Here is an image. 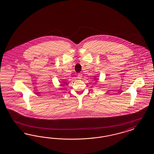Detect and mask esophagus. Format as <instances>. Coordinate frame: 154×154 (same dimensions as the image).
<instances>
[{
    "instance_id": "34e87169",
    "label": "esophagus",
    "mask_w": 154,
    "mask_h": 154,
    "mask_svg": "<svg viewBox=\"0 0 154 154\" xmlns=\"http://www.w3.org/2000/svg\"><path fill=\"white\" fill-rule=\"evenodd\" d=\"M82 77H83V74H82V73H79V74H77V78H78V79H81L82 78Z\"/></svg>"
}]
</instances>
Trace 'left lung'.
<instances>
[{"instance_id":"obj_1","label":"left lung","mask_w":154,"mask_h":154,"mask_svg":"<svg viewBox=\"0 0 154 154\" xmlns=\"http://www.w3.org/2000/svg\"><path fill=\"white\" fill-rule=\"evenodd\" d=\"M94 79L95 80H97V79Z\"/></svg>"}]
</instances>
